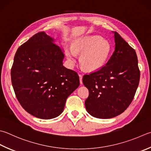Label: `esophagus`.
I'll use <instances>...</instances> for the list:
<instances>
[{
  "instance_id": "obj_1",
  "label": "esophagus",
  "mask_w": 151,
  "mask_h": 151,
  "mask_svg": "<svg viewBox=\"0 0 151 151\" xmlns=\"http://www.w3.org/2000/svg\"><path fill=\"white\" fill-rule=\"evenodd\" d=\"M79 81H80V84L81 85L82 83H83V81H82V78H83V76H82L81 74H79Z\"/></svg>"
}]
</instances>
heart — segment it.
<instances>
[{
    "instance_id": "1",
    "label": "heart",
    "mask_w": 151,
    "mask_h": 151,
    "mask_svg": "<svg viewBox=\"0 0 151 151\" xmlns=\"http://www.w3.org/2000/svg\"><path fill=\"white\" fill-rule=\"evenodd\" d=\"M110 51L111 45L107 39L97 35H91L75 39L72 47L66 48L65 53L72 66L77 61V55L81 54L79 58L81 66L87 70L94 72L104 66Z\"/></svg>"
}]
</instances>
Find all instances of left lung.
Masks as SVG:
<instances>
[{
    "instance_id": "obj_1",
    "label": "left lung",
    "mask_w": 151,
    "mask_h": 151,
    "mask_svg": "<svg viewBox=\"0 0 151 151\" xmlns=\"http://www.w3.org/2000/svg\"><path fill=\"white\" fill-rule=\"evenodd\" d=\"M115 50L101 69L83 77L89 91L85 106L95 118H112L124 112L132 102L140 71L135 50L118 33L112 32Z\"/></svg>"
}]
</instances>
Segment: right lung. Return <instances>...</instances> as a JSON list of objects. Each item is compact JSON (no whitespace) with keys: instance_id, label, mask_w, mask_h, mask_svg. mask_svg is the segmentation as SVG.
I'll return each instance as SVG.
<instances>
[{"instance_id":"obj_1","label":"right lung","mask_w":151,"mask_h":151,"mask_svg":"<svg viewBox=\"0 0 151 151\" xmlns=\"http://www.w3.org/2000/svg\"><path fill=\"white\" fill-rule=\"evenodd\" d=\"M55 41L43 31L36 33L17 50L11 70L22 106L44 120L60 115L67 98L79 85L78 73L63 66L64 50Z\"/></svg>"}]
</instances>
